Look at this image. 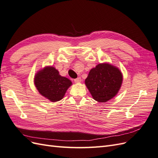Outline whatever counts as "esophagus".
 <instances>
[{"label": "esophagus", "instance_id": "esophagus-1", "mask_svg": "<svg viewBox=\"0 0 158 158\" xmlns=\"http://www.w3.org/2000/svg\"><path fill=\"white\" fill-rule=\"evenodd\" d=\"M74 82L75 83H79V82H81V78L79 77V78H76V79H74Z\"/></svg>", "mask_w": 158, "mask_h": 158}]
</instances>
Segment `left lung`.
Wrapping results in <instances>:
<instances>
[{
	"label": "left lung",
	"instance_id": "obj_1",
	"mask_svg": "<svg viewBox=\"0 0 158 158\" xmlns=\"http://www.w3.org/2000/svg\"><path fill=\"white\" fill-rule=\"evenodd\" d=\"M123 82V74L118 68L109 63H100L91 69L85 84L93 98L105 103L117 94Z\"/></svg>",
	"mask_w": 158,
	"mask_h": 158
}]
</instances>
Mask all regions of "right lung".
Listing matches in <instances>:
<instances>
[{
    "label": "right lung",
    "instance_id": "1",
    "mask_svg": "<svg viewBox=\"0 0 158 158\" xmlns=\"http://www.w3.org/2000/svg\"><path fill=\"white\" fill-rule=\"evenodd\" d=\"M34 84L41 95L52 102H56L63 98L72 82L61 76L53 66H45L36 73Z\"/></svg>",
    "mask_w": 158,
    "mask_h": 158
}]
</instances>
